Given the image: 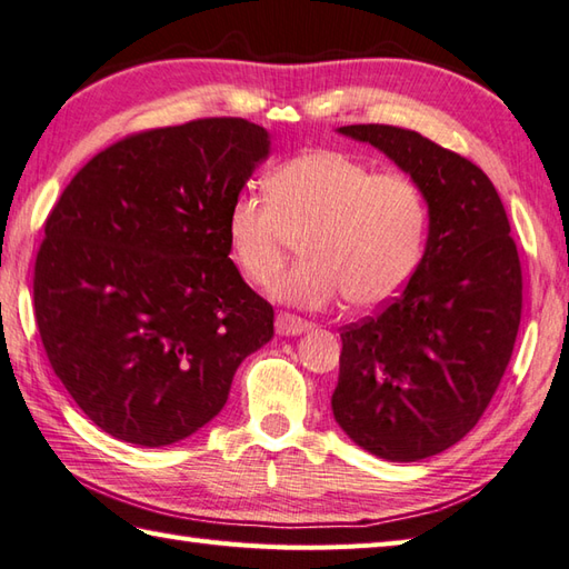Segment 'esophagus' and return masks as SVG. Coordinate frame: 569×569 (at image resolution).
Returning a JSON list of instances; mask_svg holds the SVG:
<instances>
[{"mask_svg":"<svg viewBox=\"0 0 569 569\" xmlns=\"http://www.w3.org/2000/svg\"><path fill=\"white\" fill-rule=\"evenodd\" d=\"M312 328L308 320H300L291 312H278L276 316V332L281 337H296V335H303Z\"/></svg>","mask_w":569,"mask_h":569,"instance_id":"esophagus-1","label":"esophagus"}]
</instances>
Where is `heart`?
I'll list each match as a JSON object with an SVG mask.
<instances>
[{
	"label": "heart",
	"instance_id": "1",
	"mask_svg": "<svg viewBox=\"0 0 569 569\" xmlns=\"http://www.w3.org/2000/svg\"><path fill=\"white\" fill-rule=\"evenodd\" d=\"M266 194L232 200L224 237L239 273L266 286L292 237L305 234V259L271 286L281 303L325 308L347 293L355 306L373 308L416 271L428 202L408 176L373 173L355 156L318 149L278 166Z\"/></svg>",
	"mask_w": 569,
	"mask_h": 569
}]
</instances>
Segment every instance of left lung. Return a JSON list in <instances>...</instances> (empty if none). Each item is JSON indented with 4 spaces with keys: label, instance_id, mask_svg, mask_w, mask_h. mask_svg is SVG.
<instances>
[{
    "label": "left lung",
    "instance_id": "left-lung-1",
    "mask_svg": "<svg viewBox=\"0 0 569 569\" xmlns=\"http://www.w3.org/2000/svg\"><path fill=\"white\" fill-rule=\"evenodd\" d=\"M337 134L371 143L420 186L428 239L403 293L340 332L332 413L349 440L391 462H418L477 426L521 325V261L511 224L479 166L389 124Z\"/></svg>",
    "mask_w": 569,
    "mask_h": 569
}]
</instances>
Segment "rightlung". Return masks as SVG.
<instances>
[{"label": "right lung", "mask_w": 569, "mask_h": 569, "mask_svg": "<svg viewBox=\"0 0 569 569\" xmlns=\"http://www.w3.org/2000/svg\"><path fill=\"white\" fill-rule=\"evenodd\" d=\"M247 119H198L112 143L46 220L33 308L48 361L112 438L166 447L227 403L273 337V308L229 259L224 214L269 159Z\"/></svg>", "instance_id": "right-lung-1"}]
</instances>
